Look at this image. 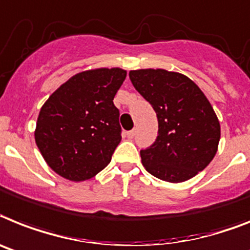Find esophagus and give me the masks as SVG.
<instances>
[{
	"mask_svg": "<svg viewBox=\"0 0 250 250\" xmlns=\"http://www.w3.org/2000/svg\"><path fill=\"white\" fill-rule=\"evenodd\" d=\"M127 137H128L129 140H132V138L135 137V131H133V129H132V131H128V132H127Z\"/></svg>",
	"mask_w": 250,
	"mask_h": 250,
	"instance_id": "esophagus-1",
	"label": "esophagus"
}]
</instances>
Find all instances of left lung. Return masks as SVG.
Instances as JSON below:
<instances>
[{"mask_svg": "<svg viewBox=\"0 0 250 250\" xmlns=\"http://www.w3.org/2000/svg\"><path fill=\"white\" fill-rule=\"evenodd\" d=\"M129 79L159 122L155 142L140 151L146 170L171 183L202 171L217 151L220 123L200 87L182 73L165 70L131 71Z\"/></svg>", "mask_w": 250, "mask_h": 250, "instance_id": "8db88e82", "label": "left lung"}]
</instances>
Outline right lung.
Returning a JSON list of instances; mask_svg holds the SVG:
<instances>
[{
  "label": "right lung",
  "instance_id": "add662e5",
  "mask_svg": "<svg viewBox=\"0 0 250 250\" xmlns=\"http://www.w3.org/2000/svg\"><path fill=\"white\" fill-rule=\"evenodd\" d=\"M125 76L121 68L77 73L44 103L35 142L61 177L73 182L90 179L110 163L122 138L113 99Z\"/></svg>",
  "mask_w": 250,
  "mask_h": 250
}]
</instances>
